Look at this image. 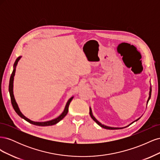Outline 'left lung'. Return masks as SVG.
I'll list each match as a JSON object with an SVG mask.
<instances>
[{
	"instance_id": "8db88e82",
	"label": "left lung",
	"mask_w": 160,
	"mask_h": 160,
	"mask_svg": "<svg viewBox=\"0 0 160 160\" xmlns=\"http://www.w3.org/2000/svg\"><path fill=\"white\" fill-rule=\"evenodd\" d=\"M151 94H152V86L150 85V88H149V98H148V101H147V105H148V101H149V100L150 99V98H151ZM89 114H90V116H91V118L93 119V121H95V122L98 123L99 126H101V128H105V129H122V128H126V127H128V126H129V125H131V124H132L133 122H137L138 120H139V119H140V118H138V119H136L135 121H134V122H133L132 123H130L129 125H128V126H125V127H124V128H113V127H109V126H107V125H103V124H102V123H101L98 120H97V119L94 117L93 116V113H92V110H91V108H89Z\"/></svg>"
}]
</instances>
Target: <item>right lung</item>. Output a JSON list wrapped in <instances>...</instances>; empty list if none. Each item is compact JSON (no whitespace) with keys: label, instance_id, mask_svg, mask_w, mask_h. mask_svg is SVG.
<instances>
[{"label":"right lung","instance_id":"1","mask_svg":"<svg viewBox=\"0 0 160 160\" xmlns=\"http://www.w3.org/2000/svg\"><path fill=\"white\" fill-rule=\"evenodd\" d=\"M21 58V56L18 57L17 59H16L15 62H14V65H13V71L12 72L11 74V76L10 77V81H9V86H8V91H9V93H10V96H11V103L12 107L14 109V111H16V113L20 116V117L22 119H24L25 120H26L27 122H28V123H30L31 124L33 125H38V126H49V125H55L56 123H57L58 122H59L61 119H63L65 115L68 113V110H69V104L71 103V101H72V99H73V97H71V98L68 100L67 101L66 105L65 107V109L62 111V113L59 116V117H57V118L54 119H52L50 121H47V122H33V121L29 119L28 118H26L25 115H24L22 113L21 111H20V109H19L18 104L16 102V100L14 99V94H13V81H14V75H15V71H16V67L18 64V61L20 60V59Z\"/></svg>","mask_w":160,"mask_h":160}]
</instances>
